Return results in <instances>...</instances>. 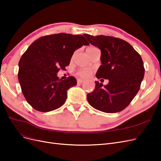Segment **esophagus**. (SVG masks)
<instances>
[{"label": "esophagus", "mask_w": 161, "mask_h": 161, "mask_svg": "<svg viewBox=\"0 0 161 161\" xmlns=\"http://www.w3.org/2000/svg\"><path fill=\"white\" fill-rule=\"evenodd\" d=\"M83 82H84V80H82V79H78L77 80V83L78 84H81Z\"/></svg>", "instance_id": "1"}]
</instances>
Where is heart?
<instances>
[{"mask_svg":"<svg viewBox=\"0 0 161 161\" xmlns=\"http://www.w3.org/2000/svg\"><path fill=\"white\" fill-rule=\"evenodd\" d=\"M92 47H89L87 48V49H90V48H92ZM91 71L88 69H80L79 71L77 72V75L80 76V77H87L91 75Z\"/></svg>","mask_w":161,"mask_h":161,"instance_id":"obj_1","label":"heart"}]
</instances>
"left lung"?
<instances>
[{
	"instance_id": "obj_1",
	"label": "left lung",
	"mask_w": 161,
	"mask_h": 161,
	"mask_svg": "<svg viewBox=\"0 0 161 161\" xmlns=\"http://www.w3.org/2000/svg\"><path fill=\"white\" fill-rule=\"evenodd\" d=\"M84 36L101 52L102 64L96 77L109 80L104 86L95 81V88L87 94V101L92 108L105 113L124 110L138 93L144 79L142 58L129 43L121 39L102 35Z\"/></svg>"
}]
</instances>
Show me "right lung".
I'll list each match as a JSON object with an SVG mask.
<instances>
[{
    "label": "right lung",
    "mask_w": 161,
    "mask_h": 161,
    "mask_svg": "<svg viewBox=\"0 0 161 161\" xmlns=\"http://www.w3.org/2000/svg\"><path fill=\"white\" fill-rule=\"evenodd\" d=\"M89 42L82 35L58 33L33 42L19 62L18 79L23 94L33 109L48 112L65 103L67 91L76 85L73 76L59 79L57 73L69 66L75 51Z\"/></svg>",
    "instance_id": "right-lung-1"
}]
</instances>
